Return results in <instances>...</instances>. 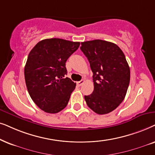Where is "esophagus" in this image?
<instances>
[{
  "instance_id": "1",
  "label": "esophagus",
  "mask_w": 155,
  "mask_h": 155,
  "mask_svg": "<svg viewBox=\"0 0 155 155\" xmlns=\"http://www.w3.org/2000/svg\"><path fill=\"white\" fill-rule=\"evenodd\" d=\"M84 83V80H81V81L76 82V84H77L79 86H81Z\"/></svg>"
}]
</instances>
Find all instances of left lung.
Listing matches in <instances>:
<instances>
[{
	"label": "left lung",
	"instance_id": "1",
	"mask_svg": "<svg viewBox=\"0 0 155 155\" xmlns=\"http://www.w3.org/2000/svg\"><path fill=\"white\" fill-rule=\"evenodd\" d=\"M93 72L94 89L85 96L87 106L99 115L115 110L124 100L130 71L124 53L117 45L101 40L81 42Z\"/></svg>",
	"mask_w": 155,
	"mask_h": 155
}]
</instances>
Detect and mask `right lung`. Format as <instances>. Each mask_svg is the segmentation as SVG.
<instances>
[{
    "instance_id": "right-lung-1",
    "label": "right lung",
    "mask_w": 155,
    "mask_h": 155,
    "mask_svg": "<svg viewBox=\"0 0 155 155\" xmlns=\"http://www.w3.org/2000/svg\"><path fill=\"white\" fill-rule=\"evenodd\" d=\"M79 42L51 38L41 40L29 53L25 79L31 98L41 110L57 113L67 106L76 83L65 77L66 61Z\"/></svg>"
}]
</instances>
